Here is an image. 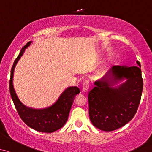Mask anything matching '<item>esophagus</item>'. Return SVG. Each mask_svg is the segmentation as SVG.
<instances>
[{
	"instance_id": "34e87169",
	"label": "esophagus",
	"mask_w": 152,
	"mask_h": 152,
	"mask_svg": "<svg viewBox=\"0 0 152 152\" xmlns=\"http://www.w3.org/2000/svg\"><path fill=\"white\" fill-rule=\"evenodd\" d=\"M82 88L83 91H87L89 88V82L88 80H85L83 83Z\"/></svg>"
}]
</instances>
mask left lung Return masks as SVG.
<instances>
[{"label": "left lung", "instance_id": "8db88e82", "mask_svg": "<svg viewBox=\"0 0 152 152\" xmlns=\"http://www.w3.org/2000/svg\"><path fill=\"white\" fill-rule=\"evenodd\" d=\"M128 67L115 65L108 75L94 83L88 92L89 118L94 126L103 131H113L133 118L143 91L140 64ZM122 78L128 79L117 89L111 87Z\"/></svg>", "mask_w": 152, "mask_h": 152}]
</instances>
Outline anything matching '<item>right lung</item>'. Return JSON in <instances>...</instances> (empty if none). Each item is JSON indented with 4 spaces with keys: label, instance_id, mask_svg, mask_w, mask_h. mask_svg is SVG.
I'll return each mask as SVG.
<instances>
[{
    "label": "right lung",
    "instance_id": "1",
    "mask_svg": "<svg viewBox=\"0 0 152 152\" xmlns=\"http://www.w3.org/2000/svg\"><path fill=\"white\" fill-rule=\"evenodd\" d=\"M31 44L28 42L15 59L11 69L9 90L11 96L19 115L23 121L32 129L42 132L51 133L61 128L68 119L70 109L75 96L80 93L77 87H69L62 93L58 101L53 105L43 110H35L26 107L18 99L13 87L14 69L19 59L24 52L25 48Z\"/></svg>",
    "mask_w": 152,
    "mask_h": 152
}]
</instances>
